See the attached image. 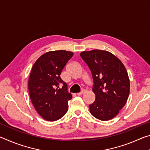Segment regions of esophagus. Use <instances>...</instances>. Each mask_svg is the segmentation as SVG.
<instances>
[{"label":"esophagus","instance_id":"esophagus-1","mask_svg":"<svg viewBox=\"0 0 150 150\" xmlns=\"http://www.w3.org/2000/svg\"><path fill=\"white\" fill-rule=\"evenodd\" d=\"M85 93V90H82L81 91L80 93H77V95H78V96H81V95H82L83 94H84Z\"/></svg>","mask_w":150,"mask_h":150}]
</instances>
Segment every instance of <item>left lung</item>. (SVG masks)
Instances as JSON below:
<instances>
[{"instance_id": "8db88e82", "label": "left lung", "mask_w": 150, "mask_h": 150, "mask_svg": "<svg viewBox=\"0 0 150 150\" xmlns=\"http://www.w3.org/2000/svg\"><path fill=\"white\" fill-rule=\"evenodd\" d=\"M80 55L87 63L93 79L95 100L91 114L100 120H109L126 105L130 93V79L121 61L110 52L93 50Z\"/></svg>"}]
</instances>
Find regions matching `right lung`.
I'll list each match as a JSON object with an SVG mask.
<instances>
[{
	"mask_svg": "<svg viewBox=\"0 0 150 150\" xmlns=\"http://www.w3.org/2000/svg\"><path fill=\"white\" fill-rule=\"evenodd\" d=\"M73 55V52L65 50L48 52L41 55L32 68L28 80L30 99L45 120H57L67 112V102L72 95L60 75ZM61 83L64 85L62 88L59 87Z\"/></svg>",
	"mask_w": 150,
	"mask_h": 150,
	"instance_id": "add662e5",
	"label": "right lung"
}]
</instances>
